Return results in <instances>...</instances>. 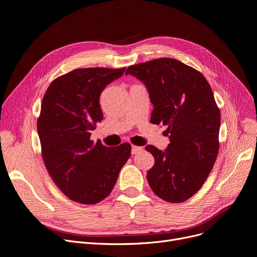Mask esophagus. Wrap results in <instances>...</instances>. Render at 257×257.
<instances>
[{"label":"esophagus","mask_w":257,"mask_h":257,"mask_svg":"<svg viewBox=\"0 0 257 257\" xmlns=\"http://www.w3.org/2000/svg\"><path fill=\"white\" fill-rule=\"evenodd\" d=\"M144 150L143 147H139V146H132V149H131V153L134 154H138L140 152H142Z\"/></svg>","instance_id":"esophagus-1"}]
</instances>
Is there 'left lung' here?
Listing matches in <instances>:
<instances>
[{
  "mask_svg": "<svg viewBox=\"0 0 257 257\" xmlns=\"http://www.w3.org/2000/svg\"><path fill=\"white\" fill-rule=\"evenodd\" d=\"M126 75L145 84L153 104L151 123L169 133L165 151L146 147L155 159L148 182L165 201H186L203 185L219 152L221 115L211 87L200 72L172 58L131 65Z\"/></svg>",
  "mask_w": 257,
  "mask_h": 257,
  "instance_id": "1",
  "label": "left lung"
}]
</instances>
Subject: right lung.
I'll return each mask as SVG.
<instances>
[{"label":"right lung","mask_w":257,"mask_h":257,"mask_svg":"<svg viewBox=\"0 0 257 257\" xmlns=\"http://www.w3.org/2000/svg\"><path fill=\"white\" fill-rule=\"evenodd\" d=\"M123 69H77L48 87L37 120V132L47 170L60 191L82 204H96L113 190L120 169L131 155L128 143L108 148L90 141L102 120L103 89Z\"/></svg>","instance_id":"right-lung-1"}]
</instances>
